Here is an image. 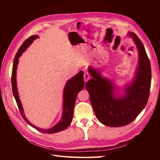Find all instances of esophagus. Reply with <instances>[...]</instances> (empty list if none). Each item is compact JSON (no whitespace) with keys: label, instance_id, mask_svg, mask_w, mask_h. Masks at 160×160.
<instances>
[{"label":"esophagus","instance_id":"1","mask_svg":"<svg viewBox=\"0 0 160 160\" xmlns=\"http://www.w3.org/2000/svg\"><path fill=\"white\" fill-rule=\"evenodd\" d=\"M89 79H90V75H89V74L88 73V72H85V73H84V81H85V82H87Z\"/></svg>","mask_w":160,"mask_h":160}]
</instances>
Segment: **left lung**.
Returning a JSON list of instances; mask_svg holds the SVG:
<instances>
[{
    "mask_svg": "<svg viewBox=\"0 0 160 160\" xmlns=\"http://www.w3.org/2000/svg\"><path fill=\"white\" fill-rule=\"evenodd\" d=\"M138 52L135 75L121 89L115 83L104 77L101 71L89 66L93 78L85 85L96 118L108 127H122L132 123L146 107L149 98L151 65L142 42L133 32H128Z\"/></svg>",
    "mask_w": 160,
    "mask_h": 160,
    "instance_id": "1",
    "label": "left lung"
}]
</instances>
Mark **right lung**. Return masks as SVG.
Masks as SVG:
<instances>
[{
  "label": "right lung",
  "instance_id": "1",
  "mask_svg": "<svg viewBox=\"0 0 160 160\" xmlns=\"http://www.w3.org/2000/svg\"><path fill=\"white\" fill-rule=\"evenodd\" d=\"M37 38H38V35H32L29 38H28L23 42V44L20 47V48H19L18 52L15 55V57H14L11 79L12 93L17 101V105L22 117L28 125H30L31 127L37 129L41 132L46 133H55L65 130L72 122L77 95L78 93H79V91L83 89L85 85L83 80L84 72L83 71H79L77 75L72 77V78H71L69 80L66 82V84L63 89V94H62V99H63V101H62V116L59 122L55 124L54 126H52V128L49 129H42L34 125L28 121V119L25 116L21 99L19 98L17 84V70L19 57L21 56L22 52H25L27 48L31 45V43L35 39H37Z\"/></svg>",
  "mask_w": 160,
  "mask_h": 160
}]
</instances>
